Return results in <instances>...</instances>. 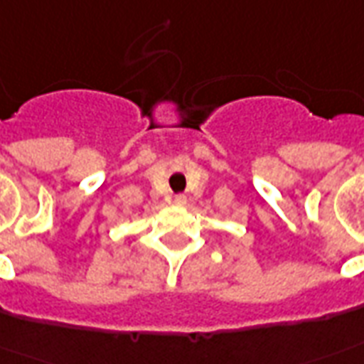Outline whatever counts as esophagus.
<instances>
[{"mask_svg": "<svg viewBox=\"0 0 364 364\" xmlns=\"http://www.w3.org/2000/svg\"><path fill=\"white\" fill-rule=\"evenodd\" d=\"M174 203H176V205H180V207H184L186 197L184 196H176V197H174Z\"/></svg>", "mask_w": 364, "mask_h": 364, "instance_id": "1", "label": "esophagus"}]
</instances>
